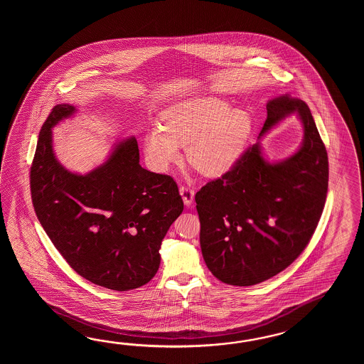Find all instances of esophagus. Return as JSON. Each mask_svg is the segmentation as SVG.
I'll return each instance as SVG.
<instances>
[{
    "mask_svg": "<svg viewBox=\"0 0 364 364\" xmlns=\"http://www.w3.org/2000/svg\"><path fill=\"white\" fill-rule=\"evenodd\" d=\"M179 193H181L182 199H183L186 207H191L193 205V195H195V191H193V188L190 186H181L179 187Z\"/></svg>",
    "mask_w": 364,
    "mask_h": 364,
    "instance_id": "34e87169",
    "label": "esophagus"
}]
</instances>
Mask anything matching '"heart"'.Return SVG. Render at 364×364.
<instances>
[{
    "instance_id": "b5f03b06",
    "label": "heart",
    "mask_w": 364,
    "mask_h": 364,
    "mask_svg": "<svg viewBox=\"0 0 364 364\" xmlns=\"http://www.w3.org/2000/svg\"><path fill=\"white\" fill-rule=\"evenodd\" d=\"M163 127H151L144 154L156 171L178 161L186 148L188 163L207 177H220L238 163L252 132V116L243 108L213 97L182 101L163 113Z\"/></svg>"
}]
</instances>
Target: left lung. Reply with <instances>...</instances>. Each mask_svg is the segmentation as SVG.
<instances>
[{"label": "left lung", "mask_w": 364, "mask_h": 364, "mask_svg": "<svg viewBox=\"0 0 364 364\" xmlns=\"http://www.w3.org/2000/svg\"><path fill=\"white\" fill-rule=\"evenodd\" d=\"M267 113L257 143L195 195L204 262L234 287L269 279L302 254L328 191V155L307 104L285 93L267 102ZM293 114L303 122L301 146L284 161H267L259 139Z\"/></svg>", "instance_id": "8db88e82"}]
</instances>
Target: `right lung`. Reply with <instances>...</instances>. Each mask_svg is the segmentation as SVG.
<instances>
[{
    "label": "right lung",
    "mask_w": 364,
    "mask_h": 364,
    "mask_svg": "<svg viewBox=\"0 0 364 364\" xmlns=\"http://www.w3.org/2000/svg\"><path fill=\"white\" fill-rule=\"evenodd\" d=\"M77 108L60 104L40 130L31 166L33 208L70 267L99 287H143L160 267V247L183 210L174 179L141 168L135 136L114 143L85 174L68 171L53 151L52 129Z\"/></svg>",
    "instance_id": "1"
}]
</instances>
